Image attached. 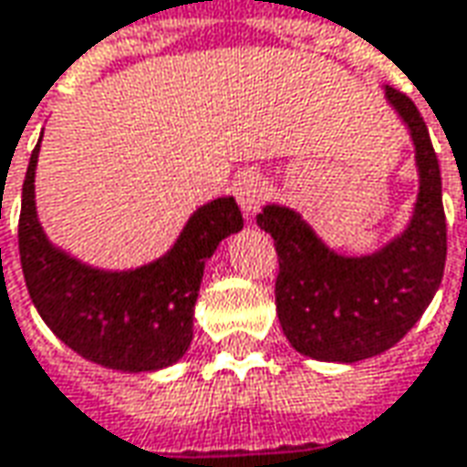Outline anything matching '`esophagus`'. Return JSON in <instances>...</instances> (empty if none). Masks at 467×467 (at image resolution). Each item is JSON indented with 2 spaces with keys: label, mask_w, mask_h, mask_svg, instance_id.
Wrapping results in <instances>:
<instances>
[{
  "label": "esophagus",
  "mask_w": 467,
  "mask_h": 467,
  "mask_svg": "<svg viewBox=\"0 0 467 467\" xmlns=\"http://www.w3.org/2000/svg\"><path fill=\"white\" fill-rule=\"evenodd\" d=\"M265 193H268V185H265V178L255 170H248L243 172L237 181H234V199L240 203V209L245 214H255L261 209V203L265 202Z\"/></svg>",
  "instance_id": "esophagus-1"
}]
</instances>
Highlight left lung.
Instances as JSON below:
<instances>
[{"label":"left lung","instance_id":"1","mask_svg":"<svg viewBox=\"0 0 467 467\" xmlns=\"http://www.w3.org/2000/svg\"><path fill=\"white\" fill-rule=\"evenodd\" d=\"M416 147L419 202L406 233L372 255H338L286 206L255 217L279 255L276 315L286 341L320 362H359L395 346L440 289L447 222L440 162L426 123L409 95L385 88Z\"/></svg>","mask_w":467,"mask_h":467}]
</instances>
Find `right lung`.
<instances>
[{
    "label": "right lung",
    "instance_id": "1",
    "mask_svg": "<svg viewBox=\"0 0 467 467\" xmlns=\"http://www.w3.org/2000/svg\"><path fill=\"white\" fill-rule=\"evenodd\" d=\"M30 154L20 206V264L46 326L89 362L123 372H154L178 362L193 338V307L203 264L227 234L243 230L233 196L203 203L168 255L137 271H98L48 243L36 217Z\"/></svg>",
    "mask_w": 467,
    "mask_h": 467
}]
</instances>
